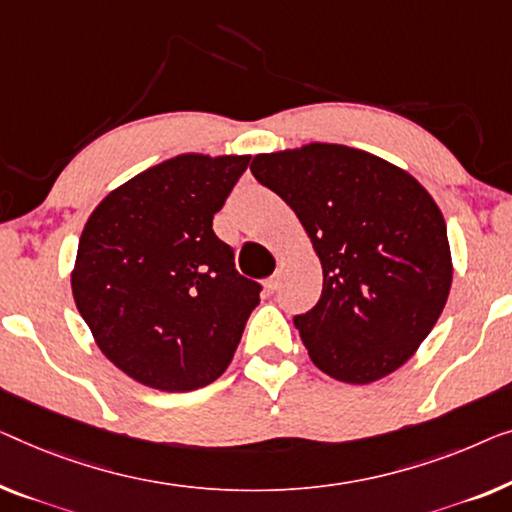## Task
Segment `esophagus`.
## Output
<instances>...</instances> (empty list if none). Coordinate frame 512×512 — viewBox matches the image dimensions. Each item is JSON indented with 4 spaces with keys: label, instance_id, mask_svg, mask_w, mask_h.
Here are the masks:
<instances>
[{
    "label": "esophagus",
    "instance_id": "obj_1",
    "mask_svg": "<svg viewBox=\"0 0 512 512\" xmlns=\"http://www.w3.org/2000/svg\"><path fill=\"white\" fill-rule=\"evenodd\" d=\"M277 286H279V274L274 272L272 277L265 279V291H268V293H274V291H277Z\"/></svg>",
    "mask_w": 512,
    "mask_h": 512
}]
</instances>
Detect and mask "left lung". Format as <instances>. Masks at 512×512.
I'll return each mask as SVG.
<instances>
[{"mask_svg": "<svg viewBox=\"0 0 512 512\" xmlns=\"http://www.w3.org/2000/svg\"><path fill=\"white\" fill-rule=\"evenodd\" d=\"M251 173L298 214L321 258V298L293 318L311 362L355 385L402 367L453 284L434 198L406 170L346 145L258 154Z\"/></svg>", "mask_w": 512, "mask_h": 512, "instance_id": "left-lung-1", "label": "left lung"}]
</instances>
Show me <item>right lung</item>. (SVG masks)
Instances as JSON below:
<instances>
[{
  "label": "right lung",
  "mask_w": 512,
  "mask_h": 512,
  "mask_svg": "<svg viewBox=\"0 0 512 512\" xmlns=\"http://www.w3.org/2000/svg\"><path fill=\"white\" fill-rule=\"evenodd\" d=\"M249 157L182 154L103 198L78 242L73 300L103 355L138 383L189 392L231 365L261 284L212 219Z\"/></svg>",
  "instance_id": "obj_1"
}]
</instances>
